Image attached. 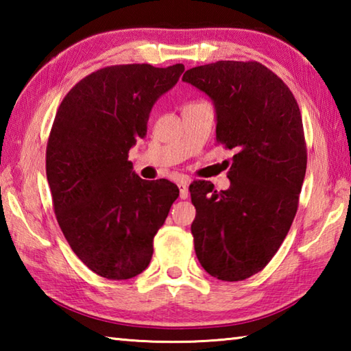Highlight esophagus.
Returning <instances> with one entry per match:
<instances>
[{
    "label": "esophagus",
    "instance_id": "34e87169",
    "mask_svg": "<svg viewBox=\"0 0 351 351\" xmlns=\"http://www.w3.org/2000/svg\"><path fill=\"white\" fill-rule=\"evenodd\" d=\"M178 187H180V198L181 199H186L189 197V186H187V182H180V184H178Z\"/></svg>",
    "mask_w": 351,
    "mask_h": 351
}]
</instances>
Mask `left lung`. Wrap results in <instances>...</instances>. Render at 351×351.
I'll return each instance as SVG.
<instances>
[{"instance_id": "1", "label": "left lung", "mask_w": 351, "mask_h": 351, "mask_svg": "<svg viewBox=\"0 0 351 351\" xmlns=\"http://www.w3.org/2000/svg\"><path fill=\"white\" fill-rule=\"evenodd\" d=\"M182 80L210 97L217 142L234 150L228 190L193 181L195 252L212 277L239 282L257 274L287 237L306 171L299 105L271 69L221 60L186 71Z\"/></svg>"}]
</instances>
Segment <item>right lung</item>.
<instances>
[{
    "mask_svg": "<svg viewBox=\"0 0 351 351\" xmlns=\"http://www.w3.org/2000/svg\"><path fill=\"white\" fill-rule=\"evenodd\" d=\"M182 73L181 63L116 64L82 79L58 106L46 147L52 203L71 249L100 277L127 280L147 268L180 195L173 182L136 175L128 152Z\"/></svg>",
    "mask_w": 351,
    "mask_h": 351,
    "instance_id": "obj_1",
    "label": "right lung"
}]
</instances>
